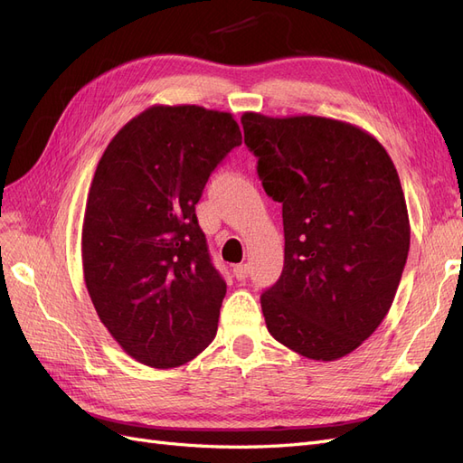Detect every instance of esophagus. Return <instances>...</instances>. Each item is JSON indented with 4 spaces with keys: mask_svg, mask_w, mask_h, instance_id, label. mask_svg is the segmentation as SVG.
I'll use <instances>...</instances> for the list:
<instances>
[{
    "mask_svg": "<svg viewBox=\"0 0 463 463\" xmlns=\"http://www.w3.org/2000/svg\"><path fill=\"white\" fill-rule=\"evenodd\" d=\"M233 276L237 279H245L249 276V264H235L233 266Z\"/></svg>",
    "mask_w": 463,
    "mask_h": 463,
    "instance_id": "esophagus-1",
    "label": "esophagus"
}]
</instances>
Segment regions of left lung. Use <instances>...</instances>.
Returning a JSON list of instances; mask_svg holds the SVG:
<instances>
[{
	"instance_id": "obj_1",
	"label": "left lung",
	"mask_w": 463,
	"mask_h": 463,
	"mask_svg": "<svg viewBox=\"0 0 463 463\" xmlns=\"http://www.w3.org/2000/svg\"><path fill=\"white\" fill-rule=\"evenodd\" d=\"M245 145L282 204L284 270L260 296L274 340L315 361L352 354L390 311L410 250L394 162L352 123L247 111Z\"/></svg>"
}]
</instances>
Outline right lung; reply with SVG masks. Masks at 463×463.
Here are the masks:
<instances>
[{
    "instance_id": "obj_1",
    "label": "right lung",
    "mask_w": 463,
    "mask_h": 463,
    "mask_svg": "<svg viewBox=\"0 0 463 463\" xmlns=\"http://www.w3.org/2000/svg\"><path fill=\"white\" fill-rule=\"evenodd\" d=\"M241 145L226 111L152 106L111 138L82 223V270L102 325L133 359L172 369L214 340L226 282L194 204Z\"/></svg>"
}]
</instances>
